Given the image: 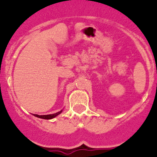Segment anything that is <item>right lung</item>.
Returning a JSON list of instances; mask_svg holds the SVG:
<instances>
[{"mask_svg":"<svg viewBox=\"0 0 157 157\" xmlns=\"http://www.w3.org/2000/svg\"><path fill=\"white\" fill-rule=\"evenodd\" d=\"M62 112V110L59 111V112H56V113H54V114H50V115H43V116H39V115L34 114V116L37 118H41V119H44V120H51V119H53L54 117L57 116L58 115H59Z\"/></svg>","mask_w":157,"mask_h":157,"instance_id":"right-lung-1","label":"right lung"}]
</instances>
